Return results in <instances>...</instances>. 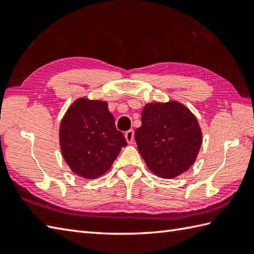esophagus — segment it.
<instances>
[{
    "label": "esophagus",
    "instance_id": "1",
    "mask_svg": "<svg viewBox=\"0 0 254 254\" xmlns=\"http://www.w3.org/2000/svg\"><path fill=\"white\" fill-rule=\"evenodd\" d=\"M124 136H126L127 142L128 144H131V143L133 142V139H134V131H133V130L127 131L126 134H124Z\"/></svg>",
    "mask_w": 254,
    "mask_h": 254
}]
</instances>
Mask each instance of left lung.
<instances>
[{
	"label": "left lung",
	"instance_id": "obj_1",
	"mask_svg": "<svg viewBox=\"0 0 254 254\" xmlns=\"http://www.w3.org/2000/svg\"><path fill=\"white\" fill-rule=\"evenodd\" d=\"M135 141L149 170L172 179L194 164L202 144V131L196 118L180 102H152L142 111V126L136 128Z\"/></svg>",
	"mask_w": 254,
	"mask_h": 254
}]
</instances>
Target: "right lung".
<instances>
[{
  "label": "right lung",
  "instance_id": "right-lung-1",
  "mask_svg": "<svg viewBox=\"0 0 254 254\" xmlns=\"http://www.w3.org/2000/svg\"><path fill=\"white\" fill-rule=\"evenodd\" d=\"M127 145L106 101L79 98L62 119V156L74 174L86 179H96L109 170Z\"/></svg>",
  "mask_w": 254,
  "mask_h": 254
}]
</instances>
